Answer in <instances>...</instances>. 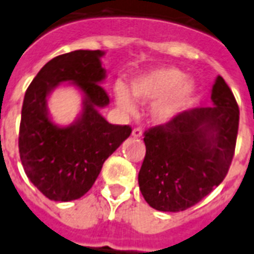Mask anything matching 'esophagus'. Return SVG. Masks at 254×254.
<instances>
[{
  "label": "esophagus",
  "mask_w": 254,
  "mask_h": 254,
  "mask_svg": "<svg viewBox=\"0 0 254 254\" xmlns=\"http://www.w3.org/2000/svg\"><path fill=\"white\" fill-rule=\"evenodd\" d=\"M131 135L134 137V138H139V137H142V129H139V127H135L131 131Z\"/></svg>",
  "instance_id": "esophagus-1"
}]
</instances>
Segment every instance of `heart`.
Masks as SVG:
<instances>
[{
    "mask_svg": "<svg viewBox=\"0 0 254 254\" xmlns=\"http://www.w3.org/2000/svg\"><path fill=\"white\" fill-rule=\"evenodd\" d=\"M195 92V83L186 79L185 72L181 69L169 65L141 73L130 84V94L135 101L154 103L151 107V117L159 125L177 120L190 107ZM115 96L123 111L127 113L134 111V103L124 85H116Z\"/></svg>",
    "mask_w": 254,
    "mask_h": 254,
    "instance_id": "1",
    "label": "heart"
}]
</instances>
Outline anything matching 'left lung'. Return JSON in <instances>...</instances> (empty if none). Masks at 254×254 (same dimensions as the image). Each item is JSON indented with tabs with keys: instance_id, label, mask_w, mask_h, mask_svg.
I'll list each match as a JSON object with an SVG mask.
<instances>
[{
	"instance_id": "left-lung-1",
	"label": "left lung",
	"mask_w": 254,
	"mask_h": 254,
	"mask_svg": "<svg viewBox=\"0 0 254 254\" xmlns=\"http://www.w3.org/2000/svg\"><path fill=\"white\" fill-rule=\"evenodd\" d=\"M212 107L183 112L166 125L145 131L146 155L138 174L147 204L163 212L192 207L224 181L236 146L239 105L217 76Z\"/></svg>"
}]
</instances>
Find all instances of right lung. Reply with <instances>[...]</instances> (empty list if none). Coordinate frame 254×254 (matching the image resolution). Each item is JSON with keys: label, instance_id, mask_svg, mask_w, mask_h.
Here are the masks:
<instances>
[{"label": "right lung", "instance_id": "right-lung-1", "mask_svg": "<svg viewBox=\"0 0 254 254\" xmlns=\"http://www.w3.org/2000/svg\"><path fill=\"white\" fill-rule=\"evenodd\" d=\"M104 51L76 50L46 63L25 93L19 125V157L30 182L50 200L71 201L89 191L105 159L130 135L129 125H112L99 113L109 97L101 87ZM62 82L83 93L81 116L59 127L48 115L47 97Z\"/></svg>", "mask_w": 254, "mask_h": 254}]
</instances>
